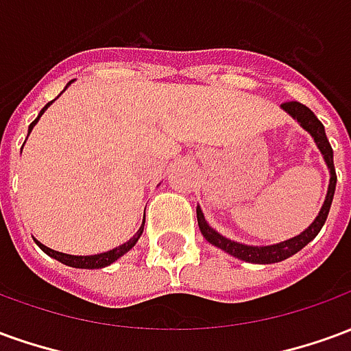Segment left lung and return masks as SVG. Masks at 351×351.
I'll list each match as a JSON object with an SVG mask.
<instances>
[{"instance_id": "1", "label": "left lung", "mask_w": 351, "mask_h": 351, "mask_svg": "<svg viewBox=\"0 0 351 351\" xmlns=\"http://www.w3.org/2000/svg\"><path fill=\"white\" fill-rule=\"evenodd\" d=\"M282 108L286 110L287 114L291 116L293 120L301 123L302 130H306L312 135V138L316 141L319 152L324 156L325 163H327V169H329V188H327V195H325L324 205H322V210L316 216V220L310 223L308 228L302 231L301 235L291 237L287 241H282V243L271 244V246H250V244L235 243L231 239H226L223 235H220L216 229H213L208 223H206L205 216L201 213V208L197 206V223L201 233L205 237L206 241L214 246H218L223 252L231 254L233 258L243 259V261H248V263H259V265H269V263H278V261H284V259L291 258L293 254H297L299 250H302L306 244L316 239V235L319 233V229L324 228L325 220H327V214H329V208H331L332 195H335V188H337V173H335V163H332V148L327 141V135H325L324 123L319 122L316 118V114L310 110L308 107H304L299 101H287V103H282Z\"/></svg>"}]
</instances>
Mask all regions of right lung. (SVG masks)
Segmentation results:
<instances>
[{
	"mask_svg": "<svg viewBox=\"0 0 351 351\" xmlns=\"http://www.w3.org/2000/svg\"><path fill=\"white\" fill-rule=\"evenodd\" d=\"M69 84H71V82H69ZM69 84H67V86H69ZM67 86H65V88H67ZM64 92H65V90H64ZM50 105H52V101H50V103H47V105L41 108L39 116L35 118L34 122L29 123V130H27V131L34 130V125L39 122V118L43 116V112H45V110H47ZM143 229H145V220H143V226L138 228L137 233L131 237L128 243L120 244L118 248H112V250L103 252V254H95V256H69V254H62V252H56V250H52V248H47V246L39 243V241H35V243L39 244V248H41L45 254H49L50 258L58 259L60 263L69 265V267H75V269H103V267H107V265L114 263L118 258H122L125 252H130L131 248H133V246L137 244V241L141 239V235H143Z\"/></svg>",
	"mask_w": 351,
	"mask_h": 351,
	"instance_id": "add662e5",
	"label": "right lung"
}]
</instances>
